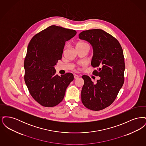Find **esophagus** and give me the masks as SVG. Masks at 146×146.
<instances>
[{"label":"esophagus","instance_id":"34e87169","mask_svg":"<svg viewBox=\"0 0 146 146\" xmlns=\"http://www.w3.org/2000/svg\"><path fill=\"white\" fill-rule=\"evenodd\" d=\"M79 78V76H78V75L74 74V79H77V78Z\"/></svg>","mask_w":146,"mask_h":146}]
</instances>
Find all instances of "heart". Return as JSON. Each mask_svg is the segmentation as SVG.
I'll return each instance as SVG.
<instances>
[{
	"instance_id": "b5f03b06",
	"label": "heart",
	"mask_w": 146,
	"mask_h": 146,
	"mask_svg": "<svg viewBox=\"0 0 146 146\" xmlns=\"http://www.w3.org/2000/svg\"><path fill=\"white\" fill-rule=\"evenodd\" d=\"M84 46H88V47H89V45H88L86 42H78L76 44V49H79V48H82V47H84Z\"/></svg>"
}]
</instances>
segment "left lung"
Returning a JSON list of instances; mask_svg holds the SVG:
<instances>
[{"label": "left lung", "instance_id": "left-lung-1", "mask_svg": "<svg viewBox=\"0 0 146 146\" xmlns=\"http://www.w3.org/2000/svg\"><path fill=\"white\" fill-rule=\"evenodd\" d=\"M79 37L92 45L94 55L91 64L97 68L92 74L100 77L94 84L88 76H82L84 84L81 92L82 102L90 110L100 111L114 101L124 83L123 49L115 38L102 29L84 31Z\"/></svg>", "mask_w": 146, "mask_h": 146}]
</instances>
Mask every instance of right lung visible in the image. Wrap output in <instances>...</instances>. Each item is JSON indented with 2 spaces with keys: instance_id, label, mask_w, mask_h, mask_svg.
<instances>
[{
  "instance_id": "obj_1",
  "label": "right lung",
  "mask_w": 146,
  "mask_h": 146,
  "mask_svg": "<svg viewBox=\"0 0 146 146\" xmlns=\"http://www.w3.org/2000/svg\"><path fill=\"white\" fill-rule=\"evenodd\" d=\"M76 34L74 29L52 25L36 33L29 42L24 79L31 95L42 106L59 104L74 79L71 73L56 75L54 66L62 58L65 42Z\"/></svg>"
}]
</instances>
